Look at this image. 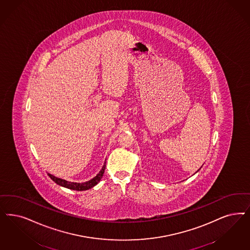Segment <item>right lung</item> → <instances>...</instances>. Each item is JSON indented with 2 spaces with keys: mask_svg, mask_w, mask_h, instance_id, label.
Wrapping results in <instances>:
<instances>
[{
  "mask_svg": "<svg viewBox=\"0 0 250 250\" xmlns=\"http://www.w3.org/2000/svg\"><path fill=\"white\" fill-rule=\"evenodd\" d=\"M105 167H106V163L104 164V167L102 169V171L99 172L97 174V176H95L93 179H91L90 181L86 182V183H82V184H79V183H71V182L65 181V180H62L61 178H57L55 176H53L52 174L48 173V175L51 177L52 181L55 182L57 185L62 186V187H64V188H67L69 189L78 190V191H83V190H87L91 188H93L94 186H96L99 182L101 181V179L103 178L104 176V170H105Z\"/></svg>",
  "mask_w": 250,
  "mask_h": 250,
  "instance_id": "right-lung-1",
  "label": "right lung"
}]
</instances>
